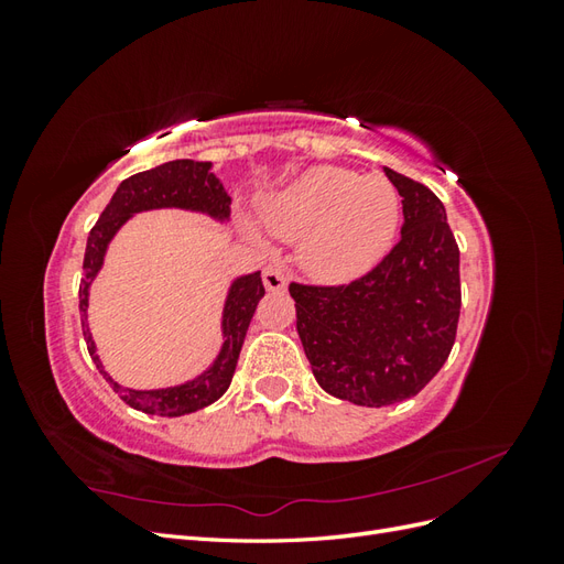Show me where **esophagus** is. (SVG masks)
<instances>
[{
  "mask_svg": "<svg viewBox=\"0 0 564 564\" xmlns=\"http://www.w3.org/2000/svg\"><path fill=\"white\" fill-rule=\"evenodd\" d=\"M263 284L268 292H282L286 286V270L280 263H270L263 270Z\"/></svg>",
  "mask_w": 564,
  "mask_h": 564,
  "instance_id": "1",
  "label": "esophagus"
}]
</instances>
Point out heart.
I'll return each instance as SVG.
<instances>
[{"instance_id": "obj_1", "label": "heart", "mask_w": 564, "mask_h": 564, "mask_svg": "<svg viewBox=\"0 0 564 564\" xmlns=\"http://www.w3.org/2000/svg\"><path fill=\"white\" fill-rule=\"evenodd\" d=\"M265 228L303 240V263L322 280H350L388 251L400 220V197L383 176L315 166L263 202Z\"/></svg>"}]
</instances>
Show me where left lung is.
Here are the masks:
<instances>
[{
	"mask_svg": "<svg viewBox=\"0 0 564 564\" xmlns=\"http://www.w3.org/2000/svg\"><path fill=\"white\" fill-rule=\"evenodd\" d=\"M402 197L400 240L346 284H289L317 383L338 400L414 398L447 362L460 313L458 245L437 195L383 169Z\"/></svg>",
	"mask_w": 564,
	"mask_h": 564,
	"instance_id": "obj_1",
	"label": "left lung"
}]
</instances>
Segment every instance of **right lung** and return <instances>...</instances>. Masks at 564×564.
I'll list each match as a JSON object with an SVG mask.
<instances>
[{"instance_id": "obj_1", "label": "right lung", "mask_w": 564, "mask_h": 564, "mask_svg": "<svg viewBox=\"0 0 564 564\" xmlns=\"http://www.w3.org/2000/svg\"><path fill=\"white\" fill-rule=\"evenodd\" d=\"M230 197L224 191V185L212 174V162H195V160H176L166 162L148 172L133 174L127 181L119 183L108 207L96 220V226L89 232L87 251H84V280L79 282V313H82V332L84 340H87L89 355L94 357L96 367L100 369L98 355L94 348V340L87 327V296H89V282L100 263H104V253L108 242L117 228L124 220L145 209H160V207H183V209H197L207 212L216 218H228L230 214ZM265 286L261 280V272L240 278L226 301L224 313V336L226 344L220 348V355L212 369H207L195 381H187L183 386L164 388V390H127L119 383H115L108 373L100 369L106 381L112 386V390L122 398L129 406L139 409L145 414H160V416H183L197 412V409L216 402L228 390L232 373L237 367V357H240L245 336L249 329V322L256 313V305L263 299Z\"/></svg>"}]
</instances>
